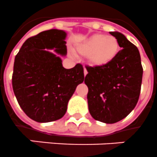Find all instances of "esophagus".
<instances>
[{"label":"esophagus","mask_w":157,"mask_h":157,"mask_svg":"<svg viewBox=\"0 0 157 157\" xmlns=\"http://www.w3.org/2000/svg\"><path fill=\"white\" fill-rule=\"evenodd\" d=\"M88 72H87V70H86V68L85 67H84V75H85V76L87 75Z\"/></svg>","instance_id":"1"}]
</instances>
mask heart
<instances>
[{
  "mask_svg": "<svg viewBox=\"0 0 157 157\" xmlns=\"http://www.w3.org/2000/svg\"><path fill=\"white\" fill-rule=\"evenodd\" d=\"M81 56H87L88 61L94 67H104L113 62L119 53L118 39L111 35L95 34L76 47Z\"/></svg>",
  "mask_w": 157,
  "mask_h": 157,
  "instance_id": "1",
  "label": "heart"
}]
</instances>
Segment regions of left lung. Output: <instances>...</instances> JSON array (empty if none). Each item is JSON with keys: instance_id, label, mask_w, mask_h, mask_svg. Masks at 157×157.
Listing matches in <instances>:
<instances>
[{"instance_id": "8db88e82", "label": "left lung", "mask_w": 157, "mask_h": 157, "mask_svg": "<svg viewBox=\"0 0 157 157\" xmlns=\"http://www.w3.org/2000/svg\"><path fill=\"white\" fill-rule=\"evenodd\" d=\"M122 48L104 67L86 66L89 110L95 120L114 123L126 118L138 102L143 67L138 48L119 32H109Z\"/></svg>"}]
</instances>
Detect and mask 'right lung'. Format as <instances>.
Instances as JSON below:
<instances>
[{"mask_svg": "<svg viewBox=\"0 0 157 157\" xmlns=\"http://www.w3.org/2000/svg\"><path fill=\"white\" fill-rule=\"evenodd\" d=\"M65 38L63 30L43 31L26 39L15 57L13 93L25 114L39 123L62 118L76 86L85 79L81 63L66 69L61 59L48 51L65 56Z\"/></svg>", "mask_w": 157, "mask_h": 157, "instance_id": "obj_1", "label": "right lung"}]
</instances>
